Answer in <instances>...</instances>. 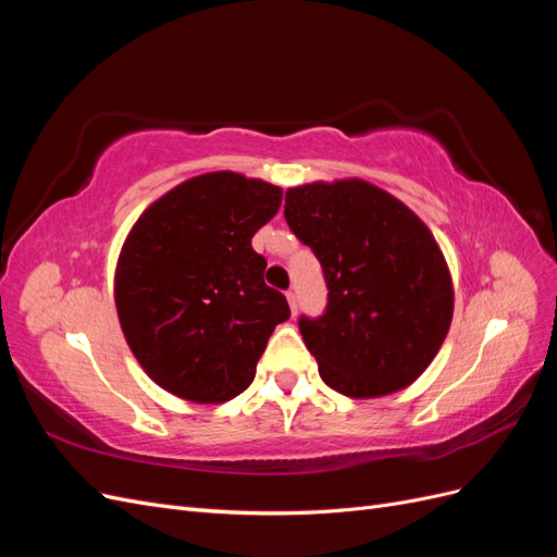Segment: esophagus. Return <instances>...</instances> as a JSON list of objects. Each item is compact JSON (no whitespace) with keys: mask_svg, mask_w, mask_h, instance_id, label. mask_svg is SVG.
<instances>
[{"mask_svg":"<svg viewBox=\"0 0 557 557\" xmlns=\"http://www.w3.org/2000/svg\"><path fill=\"white\" fill-rule=\"evenodd\" d=\"M285 297H288L290 311H293V315H295V313H297V307H299V301H297V293H295V290H288V293H285Z\"/></svg>","mask_w":557,"mask_h":557,"instance_id":"esophagus-1","label":"esophagus"}]
</instances>
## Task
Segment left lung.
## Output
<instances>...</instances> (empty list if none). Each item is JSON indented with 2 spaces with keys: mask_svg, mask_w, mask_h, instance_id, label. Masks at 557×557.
Returning a JSON list of instances; mask_svg holds the SVG:
<instances>
[{
  "mask_svg": "<svg viewBox=\"0 0 557 557\" xmlns=\"http://www.w3.org/2000/svg\"><path fill=\"white\" fill-rule=\"evenodd\" d=\"M283 213L330 290L323 315L299 318L320 379L356 399L411 385L453 320L450 272L428 225L362 178L288 188Z\"/></svg>",
  "mask_w": 557,
  "mask_h": 557,
  "instance_id": "1",
  "label": "left lung"
}]
</instances>
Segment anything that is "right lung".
<instances>
[{
  "instance_id": "obj_1",
  "label": "right lung",
  "mask_w": 557,
  "mask_h": 557,
  "mask_svg": "<svg viewBox=\"0 0 557 557\" xmlns=\"http://www.w3.org/2000/svg\"><path fill=\"white\" fill-rule=\"evenodd\" d=\"M278 185L234 172L183 181L134 223L115 264V309L144 372L166 393L221 404L244 393L274 327L290 318L250 239Z\"/></svg>"
}]
</instances>
